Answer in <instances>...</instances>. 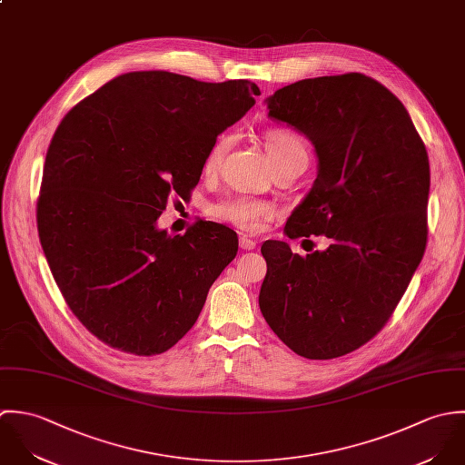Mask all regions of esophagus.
Here are the masks:
<instances>
[{
  "mask_svg": "<svg viewBox=\"0 0 465 465\" xmlns=\"http://www.w3.org/2000/svg\"><path fill=\"white\" fill-rule=\"evenodd\" d=\"M239 246L242 248V250H255V246H257V242L253 241V239H250L248 235H241V239H239Z\"/></svg>",
  "mask_w": 465,
  "mask_h": 465,
  "instance_id": "esophagus-1",
  "label": "esophagus"
}]
</instances>
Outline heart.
<instances>
[{
    "mask_svg": "<svg viewBox=\"0 0 465 465\" xmlns=\"http://www.w3.org/2000/svg\"><path fill=\"white\" fill-rule=\"evenodd\" d=\"M233 142L232 134H221L212 147L208 149L204 162H203V169L206 174H213L223 158L226 156V153L230 151ZM268 153L272 156V160L275 162V165L283 163L287 160L292 158H307L309 160V151H307V143L302 138V134H298L296 131L291 129H275L268 134ZM215 217L226 223H232L235 226H239L244 232H257L261 228V224L268 219L273 217L275 210L272 204L250 197V195H235L230 197L223 203H219L213 210Z\"/></svg>",
    "mask_w": 465,
    "mask_h": 465,
    "instance_id": "heart-1",
    "label": "heart"
}]
</instances>
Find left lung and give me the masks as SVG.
Instances as JSON below:
<instances>
[{
	"label": "left lung",
	"instance_id": "left-lung-1",
	"mask_svg": "<svg viewBox=\"0 0 465 465\" xmlns=\"http://www.w3.org/2000/svg\"><path fill=\"white\" fill-rule=\"evenodd\" d=\"M268 109L312 142L320 162L285 233L325 235L331 246L302 257L266 241L259 305L292 352L334 360L386 325L422 261L428 151L402 102L363 74L298 81Z\"/></svg>",
	"mask_w": 465,
	"mask_h": 465
}]
</instances>
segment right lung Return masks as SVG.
Here are the masks:
<instances>
[{
	"instance_id": "right-lung-1",
	"label": "right lung",
	"mask_w": 465,
	"mask_h": 465,
	"mask_svg": "<svg viewBox=\"0 0 465 465\" xmlns=\"http://www.w3.org/2000/svg\"><path fill=\"white\" fill-rule=\"evenodd\" d=\"M261 94L250 81L124 74L59 124L37 201L39 241L68 307L102 343L134 356L174 347L210 285L235 259L237 233L210 221L156 228L169 195L197 185L217 134Z\"/></svg>"
}]
</instances>
